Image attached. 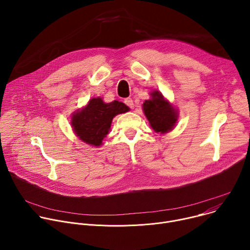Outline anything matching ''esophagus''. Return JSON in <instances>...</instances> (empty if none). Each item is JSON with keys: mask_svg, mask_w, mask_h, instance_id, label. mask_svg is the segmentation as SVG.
<instances>
[{"mask_svg": "<svg viewBox=\"0 0 250 250\" xmlns=\"http://www.w3.org/2000/svg\"><path fill=\"white\" fill-rule=\"evenodd\" d=\"M125 104L128 106V108L130 109H133L134 108V104H133V101L131 98H126L125 99Z\"/></svg>", "mask_w": 250, "mask_h": 250, "instance_id": "esophagus-1", "label": "esophagus"}]
</instances>
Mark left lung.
<instances>
[{"mask_svg": "<svg viewBox=\"0 0 250 250\" xmlns=\"http://www.w3.org/2000/svg\"><path fill=\"white\" fill-rule=\"evenodd\" d=\"M150 96L151 98L146 100L142 104V110L150 126L155 132L160 133L172 130L178 121V111L159 91H152Z\"/></svg>", "mask_w": 250, "mask_h": 250, "instance_id": "obj_1", "label": "left lung"}]
</instances>
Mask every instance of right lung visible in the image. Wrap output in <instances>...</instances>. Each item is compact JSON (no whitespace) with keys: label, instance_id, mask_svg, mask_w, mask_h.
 I'll list each match as a JSON object with an SVG mask.
<instances>
[{"label":"right lung","instance_id":"obj_1","mask_svg":"<svg viewBox=\"0 0 250 250\" xmlns=\"http://www.w3.org/2000/svg\"><path fill=\"white\" fill-rule=\"evenodd\" d=\"M128 111V106L122 102L104 103L100 97L92 98L84 108L74 112L71 117V125L79 139L98 147L109 133L113 119Z\"/></svg>","mask_w":250,"mask_h":250}]
</instances>
